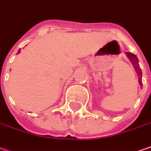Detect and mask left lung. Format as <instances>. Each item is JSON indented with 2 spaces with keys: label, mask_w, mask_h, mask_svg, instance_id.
<instances>
[{
  "label": "left lung",
  "mask_w": 151,
  "mask_h": 151,
  "mask_svg": "<svg viewBox=\"0 0 151 151\" xmlns=\"http://www.w3.org/2000/svg\"><path fill=\"white\" fill-rule=\"evenodd\" d=\"M126 55L129 58V59L130 60V62L132 63L133 66L134 68V69L137 73L138 76H139V83L140 85H142V79H141V76H142V72H141V69L139 68V60H138V58L134 54H133L131 52H126Z\"/></svg>",
  "instance_id": "obj_1"
}]
</instances>
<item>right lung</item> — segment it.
I'll list each match as a JSON object with an SVG mask.
<instances>
[{
  "instance_id": "obj_1",
  "label": "right lung",
  "mask_w": 151,
  "mask_h": 151,
  "mask_svg": "<svg viewBox=\"0 0 151 151\" xmlns=\"http://www.w3.org/2000/svg\"><path fill=\"white\" fill-rule=\"evenodd\" d=\"M21 52V51H18V53H19V52Z\"/></svg>"
}]
</instances>
